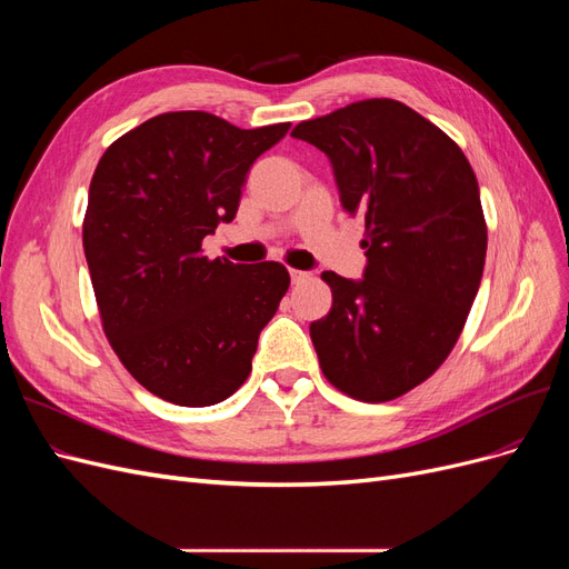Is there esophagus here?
<instances>
[{"label": "esophagus", "mask_w": 569, "mask_h": 569, "mask_svg": "<svg viewBox=\"0 0 569 569\" xmlns=\"http://www.w3.org/2000/svg\"><path fill=\"white\" fill-rule=\"evenodd\" d=\"M289 274H291V284H301V282L311 278V274L303 272V270H289Z\"/></svg>", "instance_id": "1"}]
</instances>
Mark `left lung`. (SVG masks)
Segmentation results:
<instances>
[{
    "mask_svg": "<svg viewBox=\"0 0 569 569\" xmlns=\"http://www.w3.org/2000/svg\"><path fill=\"white\" fill-rule=\"evenodd\" d=\"M291 134L332 161L343 209L366 222L368 266L325 270L332 308L311 322L327 382L385 403L432 377L462 332L487 258L470 161L449 134L396 99H363Z\"/></svg>",
    "mask_w": 569,
    "mask_h": 569,
    "instance_id": "left-lung-1",
    "label": "left lung"
}]
</instances>
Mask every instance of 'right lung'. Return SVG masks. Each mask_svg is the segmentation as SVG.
Here are the masks:
<instances>
[{
  "instance_id": "add662e5",
  "label": "right lung",
  "mask_w": 569,
  "mask_h": 569,
  "mask_svg": "<svg viewBox=\"0 0 569 569\" xmlns=\"http://www.w3.org/2000/svg\"><path fill=\"white\" fill-rule=\"evenodd\" d=\"M287 130L170 111L118 137L97 163L82 247L101 327L126 370L163 401L201 408L232 396L287 295L282 263L242 266L201 249L234 218L251 163Z\"/></svg>"
}]
</instances>
